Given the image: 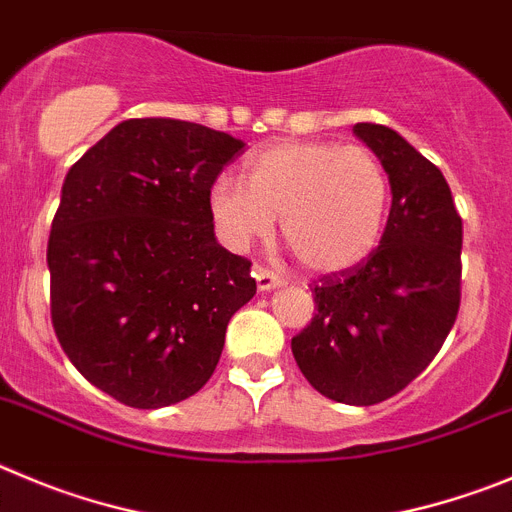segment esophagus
I'll return each instance as SVG.
<instances>
[{
    "instance_id": "esophagus-1",
    "label": "esophagus",
    "mask_w": 512,
    "mask_h": 512,
    "mask_svg": "<svg viewBox=\"0 0 512 512\" xmlns=\"http://www.w3.org/2000/svg\"><path fill=\"white\" fill-rule=\"evenodd\" d=\"M255 283H257V290H262V293H265V290H273V288H278V285H283V278H280V275H275L273 270H265V267H255Z\"/></svg>"
}]
</instances>
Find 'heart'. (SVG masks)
Here are the masks:
<instances>
[{
    "label": "heart",
    "instance_id": "1",
    "mask_svg": "<svg viewBox=\"0 0 512 512\" xmlns=\"http://www.w3.org/2000/svg\"><path fill=\"white\" fill-rule=\"evenodd\" d=\"M247 183L219 176L209 214L229 250L283 237L311 273L331 275L365 262L380 245L390 206V178L370 147L331 140H285L252 153Z\"/></svg>",
    "mask_w": 512,
    "mask_h": 512
}]
</instances>
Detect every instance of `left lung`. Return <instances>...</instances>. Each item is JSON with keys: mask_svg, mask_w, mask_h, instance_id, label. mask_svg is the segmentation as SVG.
<instances>
[{"mask_svg": "<svg viewBox=\"0 0 512 512\" xmlns=\"http://www.w3.org/2000/svg\"><path fill=\"white\" fill-rule=\"evenodd\" d=\"M390 178L388 224L365 262L313 285L316 316L290 349L326 398L375 405L416 380L459 311L462 216L444 173L390 127L354 124Z\"/></svg>", "mask_w": 512, "mask_h": 512, "instance_id": "8db88e82", "label": "left lung"}]
</instances>
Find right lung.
<instances>
[{
    "mask_svg": "<svg viewBox=\"0 0 512 512\" xmlns=\"http://www.w3.org/2000/svg\"><path fill=\"white\" fill-rule=\"evenodd\" d=\"M245 142L204 124L127 119L68 170L48 239L50 316L76 370L130 408L199 393L255 296L250 260L214 237L209 188Z\"/></svg>",
    "mask_w": 512,
    "mask_h": 512,
    "instance_id": "right-lung-1",
    "label": "right lung"
}]
</instances>
